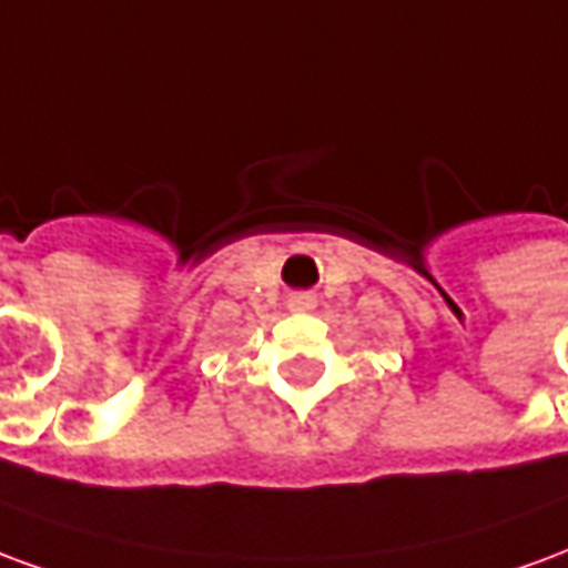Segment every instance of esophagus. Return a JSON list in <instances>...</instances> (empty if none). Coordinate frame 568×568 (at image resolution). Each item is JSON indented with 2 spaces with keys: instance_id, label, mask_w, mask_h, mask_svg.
Instances as JSON below:
<instances>
[{
  "instance_id": "obj_1",
  "label": "esophagus",
  "mask_w": 568,
  "mask_h": 568,
  "mask_svg": "<svg viewBox=\"0 0 568 568\" xmlns=\"http://www.w3.org/2000/svg\"><path fill=\"white\" fill-rule=\"evenodd\" d=\"M310 304H313L310 297H297V301H295V307H297V310H310Z\"/></svg>"
}]
</instances>
